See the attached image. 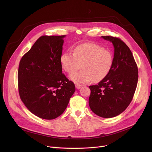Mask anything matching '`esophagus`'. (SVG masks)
I'll return each mask as SVG.
<instances>
[{
	"instance_id": "34e87169",
	"label": "esophagus",
	"mask_w": 152,
	"mask_h": 152,
	"mask_svg": "<svg viewBox=\"0 0 152 152\" xmlns=\"http://www.w3.org/2000/svg\"><path fill=\"white\" fill-rule=\"evenodd\" d=\"M75 86H76V88L77 89H80V88L82 87V85H79V84H76V85H75Z\"/></svg>"
}]
</instances>
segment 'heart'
Listing matches in <instances>:
<instances>
[{"mask_svg":"<svg viewBox=\"0 0 152 152\" xmlns=\"http://www.w3.org/2000/svg\"><path fill=\"white\" fill-rule=\"evenodd\" d=\"M113 60L111 50L91 42L78 45L74 48L73 53L66 52L60 58L62 68L69 74L78 70L81 64L82 70L70 76L76 84L102 80L110 73Z\"/></svg>","mask_w":152,"mask_h":152,"instance_id":"b5f03b06","label":"heart"}]
</instances>
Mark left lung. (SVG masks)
Wrapping results in <instances>:
<instances>
[{
    "label": "left lung",
    "mask_w": 152,
    "mask_h": 152,
    "mask_svg": "<svg viewBox=\"0 0 152 152\" xmlns=\"http://www.w3.org/2000/svg\"><path fill=\"white\" fill-rule=\"evenodd\" d=\"M114 48L113 66L97 85L89 86V105L99 117L112 118L122 113L131 102L137 88L138 70L132 52L120 38L102 36Z\"/></svg>",
    "instance_id": "1"
}]
</instances>
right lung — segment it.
<instances>
[{"label": "right lung", "instance_id": "obj_1", "mask_svg": "<svg viewBox=\"0 0 152 152\" xmlns=\"http://www.w3.org/2000/svg\"><path fill=\"white\" fill-rule=\"evenodd\" d=\"M65 37H39L20 61V99L30 112L42 119L61 115L75 91L74 83L62 73L60 58Z\"/></svg>", "mask_w": 152, "mask_h": 152}]
</instances>
